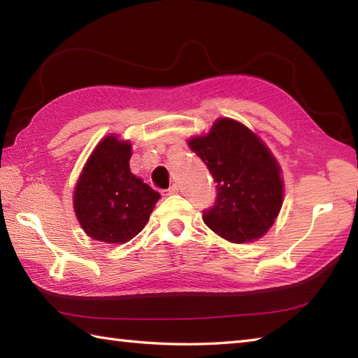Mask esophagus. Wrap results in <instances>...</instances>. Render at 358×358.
Wrapping results in <instances>:
<instances>
[{"mask_svg": "<svg viewBox=\"0 0 358 358\" xmlns=\"http://www.w3.org/2000/svg\"><path fill=\"white\" fill-rule=\"evenodd\" d=\"M178 192H179V187L174 184L170 188H166V190H162V194H164V196H171V194H176Z\"/></svg>", "mask_w": 358, "mask_h": 358, "instance_id": "34e87169", "label": "esophagus"}]
</instances>
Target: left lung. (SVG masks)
<instances>
[{
    "mask_svg": "<svg viewBox=\"0 0 358 358\" xmlns=\"http://www.w3.org/2000/svg\"><path fill=\"white\" fill-rule=\"evenodd\" d=\"M217 182L213 206L202 220L232 243L260 238L273 226L284 198L278 162L246 126L221 118L204 137L188 141Z\"/></svg>",
    "mask_w": 358,
    "mask_h": 358,
    "instance_id": "obj_1",
    "label": "left lung"
}]
</instances>
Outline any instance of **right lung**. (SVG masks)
I'll use <instances>...</instances> for the list:
<instances>
[{
	"instance_id": "1",
	"label": "right lung",
	"mask_w": 358,
	"mask_h": 358,
	"mask_svg": "<svg viewBox=\"0 0 358 358\" xmlns=\"http://www.w3.org/2000/svg\"><path fill=\"white\" fill-rule=\"evenodd\" d=\"M131 145L117 137L101 140L74 188V212L93 240L126 243L150 220L160 194L129 168Z\"/></svg>"
}]
</instances>
